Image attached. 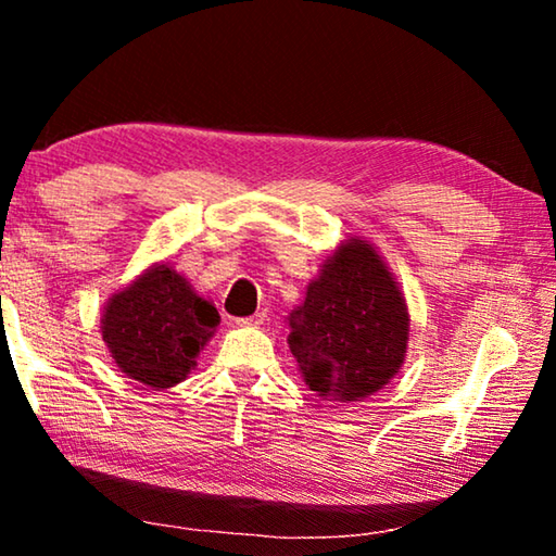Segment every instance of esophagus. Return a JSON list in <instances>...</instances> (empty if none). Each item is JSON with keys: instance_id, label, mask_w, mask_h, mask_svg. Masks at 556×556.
Instances as JSON below:
<instances>
[{"instance_id": "esophagus-1", "label": "esophagus", "mask_w": 556, "mask_h": 556, "mask_svg": "<svg viewBox=\"0 0 556 556\" xmlns=\"http://www.w3.org/2000/svg\"><path fill=\"white\" fill-rule=\"evenodd\" d=\"M265 321H267L265 312H257V314L244 316V318H235V324H238V326H262Z\"/></svg>"}]
</instances>
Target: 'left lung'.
Wrapping results in <instances>:
<instances>
[{
  "label": "left lung",
  "instance_id": "left-lung-1",
  "mask_svg": "<svg viewBox=\"0 0 556 556\" xmlns=\"http://www.w3.org/2000/svg\"><path fill=\"white\" fill-rule=\"evenodd\" d=\"M287 343L308 390L355 402L378 392L407 353L409 314L372 244L353 240L326 262L289 314Z\"/></svg>",
  "mask_w": 556,
  "mask_h": 556
}]
</instances>
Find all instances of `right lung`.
Wrapping results in <instances>:
<instances>
[{
	"instance_id": "add662e5",
	"label": "right lung",
	"mask_w": 556,
	"mask_h": 556,
	"mask_svg": "<svg viewBox=\"0 0 556 556\" xmlns=\"http://www.w3.org/2000/svg\"><path fill=\"white\" fill-rule=\"evenodd\" d=\"M218 324L220 314L211 301L172 267L159 265L110 299L102 341L129 378L149 388H172L193 368Z\"/></svg>"
}]
</instances>
